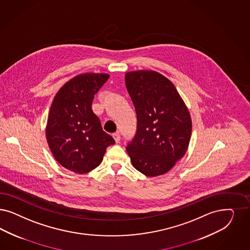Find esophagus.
Wrapping results in <instances>:
<instances>
[{
  "label": "esophagus",
  "mask_w": 250,
  "mask_h": 250,
  "mask_svg": "<svg viewBox=\"0 0 250 250\" xmlns=\"http://www.w3.org/2000/svg\"><path fill=\"white\" fill-rule=\"evenodd\" d=\"M112 137L114 138V140H115V142H116V143H119V142H120L121 136L120 134H119L118 132H117V133H114V134L112 135Z\"/></svg>",
  "instance_id": "obj_1"
}]
</instances>
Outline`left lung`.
<instances>
[{
  "label": "left lung",
  "mask_w": 250,
  "mask_h": 250,
  "mask_svg": "<svg viewBox=\"0 0 250 250\" xmlns=\"http://www.w3.org/2000/svg\"><path fill=\"white\" fill-rule=\"evenodd\" d=\"M125 85L137 112L135 137L126 146L133 166L146 176L171 170L189 144V112L172 82L154 71L125 74Z\"/></svg>",
  "instance_id": "8db88e82"
}]
</instances>
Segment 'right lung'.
I'll list each match as a JSON object with an SVG mask.
<instances>
[{
    "mask_svg": "<svg viewBox=\"0 0 250 250\" xmlns=\"http://www.w3.org/2000/svg\"><path fill=\"white\" fill-rule=\"evenodd\" d=\"M108 78L107 74L79 75L53 99L46 138L55 160L70 171L90 172L103 162L106 148L115 143L91 108L94 95Z\"/></svg>",
    "mask_w": 250,
    "mask_h": 250,
    "instance_id": "1",
    "label": "right lung"
}]
</instances>
